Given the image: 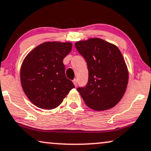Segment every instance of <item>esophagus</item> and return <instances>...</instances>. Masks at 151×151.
Here are the masks:
<instances>
[{
    "instance_id": "1",
    "label": "esophagus",
    "mask_w": 151,
    "mask_h": 151,
    "mask_svg": "<svg viewBox=\"0 0 151 151\" xmlns=\"http://www.w3.org/2000/svg\"><path fill=\"white\" fill-rule=\"evenodd\" d=\"M73 83L74 86H75L76 87L77 86V80H76V79H74L73 81Z\"/></svg>"
}]
</instances>
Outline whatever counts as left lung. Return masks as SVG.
Wrapping results in <instances>:
<instances>
[{
    "instance_id": "obj_1",
    "label": "left lung",
    "mask_w": 151,
    "mask_h": 151,
    "mask_svg": "<svg viewBox=\"0 0 151 151\" xmlns=\"http://www.w3.org/2000/svg\"><path fill=\"white\" fill-rule=\"evenodd\" d=\"M76 48L88 65V84L77 89L90 109L104 111L114 107L124 95L129 71L121 51L100 38L76 42Z\"/></svg>"
}]
</instances>
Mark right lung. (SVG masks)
<instances>
[{"instance_id": "obj_1", "label": "right lung", "mask_w": 151, "mask_h": 151, "mask_svg": "<svg viewBox=\"0 0 151 151\" xmlns=\"http://www.w3.org/2000/svg\"><path fill=\"white\" fill-rule=\"evenodd\" d=\"M72 43L47 42L26 56L21 65L23 91L37 107L52 109L61 104L75 88L65 75L63 60L70 52Z\"/></svg>"}]
</instances>
